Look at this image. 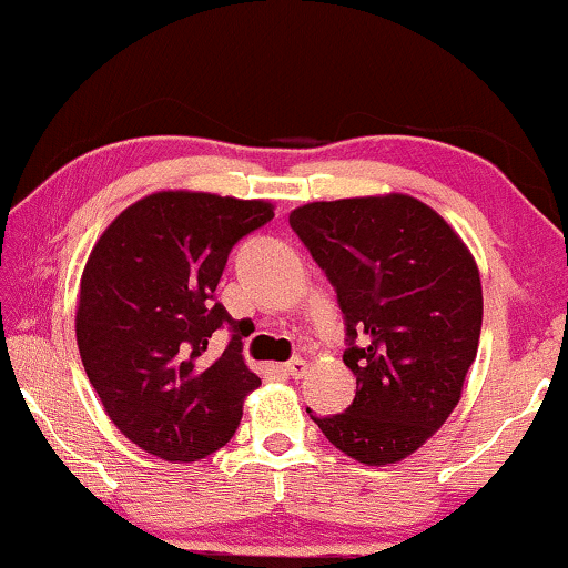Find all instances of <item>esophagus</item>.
Masks as SVG:
<instances>
[{
  "label": "esophagus",
  "mask_w": 568,
  "mask_h": 568,
  "mask_svg": "<svg viewBox=\"0 0 568 568\" xmlns=\"http://www.w3.org/2000/svg\"><path fill=\"white\" fill-rule=\"evenodd\" d=\"M284 372H286V375H290V377L300 379V377L307 372V362L302 359V356H294V359H290V362L284 364Z\"/></svg>",
  "instance_id": "obj_1"
}]
</instances>
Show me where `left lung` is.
<instances>
[{"label": "left lung", "instance_id": "obj_1", "mask_svg": "<svg viewBox=\"0 0 568 568\" xmlns=\"http://www.w3.org/2000/svg\"><path fill=\"white\" fill-rule=\"evenodd\" d=\"M290 224L336 290L344 364L356 377L344 414H307L354 460L398 463L460 400L484 321L476 261L432 206L406 193L315 201L294 209Z\"/></svg>", "mask_w": 568, "mask_h": 568}]
</instances>
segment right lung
Here are the masks:
<instances>
[{
  "mask_svg": "<svg viewBox=\"0 0 568 568\" xmlns=\"http://www.w3.org/2000/svg\"><path fill=\"white\" fill-rule=\"evenodd\" d=\"M271 220L268 201L160 191L115 216L92 247L77 346L105 414L144 453L193 463L235 434L261 377L214 290L232 247ZM222 324L233 338L212 357L207 338Z\"/></svg>",
  "mask_w": 568,
  "mask_h": 568,
  "instance_id": "obj_1",
  "label": "right lung"
}]
</instances>
